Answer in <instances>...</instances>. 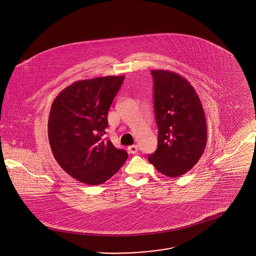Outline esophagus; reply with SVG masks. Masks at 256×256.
I'll return each mask as SVG.
<instances>
[{"label": "esophagus", "mask_w": 256, "mask_h": 256, "mask_svg": "<svg viewBox=\"0 0 256 256\" xmlns=\"http://www.w3.org/2000/svg\"><path fill=\"white\" fill-rule=\"evenodd\" d=\"M128 152H130V154H137V152H138V146H137V145H132V146H128Z\"/></svg>", "instance_id": "1"}]
</instances>
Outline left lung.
Wrapping results in <instances>:
<instances>
[{"label": "left lung", "mask_w": 256, "mask_h": 256, "mask_svg": "<svg viewBox=\"0 0 256 256\" xmlns=\"http://www.w3.org/2000/svg\"><path fill=\"white\" fill-rule=\"evenodd\" d=\"M158 145L148 160L161 174L178 178L191 170L206 146V119L194 87L178 74L152 70Z\"/></svg>", "instance_id": "8db88e82"}]
</instances>
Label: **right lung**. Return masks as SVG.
Masks as SVG:
<instances>
[{
  "label": "right lung",
  "instance_id": "add662e5",
  "mask_svg": "<svg viewBox=\"0 0 256 256\" xmlns=\"http://www.w3.org/2000/svg\"><path fill=\"white\" fill-rule=\"evenodd\" d=\"M124 76L78 80L54 100L48 136L61 168L80 182L98 185L115 174L128 159L110 140H102L108 113Z\"/></svg>",
  "mask_w": 256,
  "mask_h": 256
}]
</instances>
